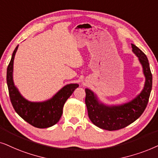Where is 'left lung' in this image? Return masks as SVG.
<instances>
[{
  "mask_svg": "<svg viewBox=\"0 0 158 158\" xmlns=\"http://www.w3.org/2000/svg\"><path fill=\"white\" fill-rule=\"evenodd\" d=\"M132 52L142 65L145 77L144 87L135 98L119 105H108L100 100L92 90L86 88L85 103L92 123L100 129L114 131L123 129L141 116L146 108L152 90V76L146 55L131 44Z\"/></svg>",
  "mask_w": 158,
  "mask_h": 158,
  "instance_id": "1",
  "label": "left lung"
}]
</instances>
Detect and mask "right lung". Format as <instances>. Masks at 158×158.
<instances>
[{"label":"right lung","mask_w":158,"mask_h":158,"mask_svg":"<svg viewBox=\"0 0 158 158\" xmlns=\"http://www.w3.org/2000/svg\"><path fill=\"white\" fill-rule=\"evenodd\" d=\"M19 45L13 52L7 68L6 81L12 106L17 114L25 121L39 129H45L56 124L61 117L63 108L78 84H68L63 87L52 98L42 102L27 100L19 91L14 81V60Z\"/></svg>","instance_id":"right-lung-1"}]
</instances>
